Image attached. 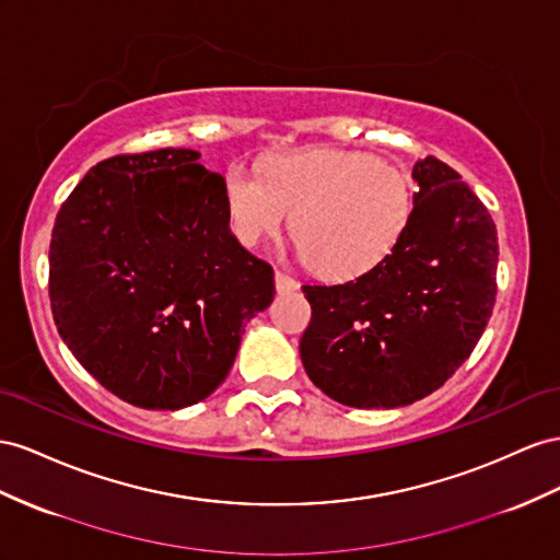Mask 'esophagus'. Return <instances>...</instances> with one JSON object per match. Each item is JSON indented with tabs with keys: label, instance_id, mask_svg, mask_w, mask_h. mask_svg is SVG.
Masks as SVG:
<instances>
[{
	"label": "esophagus",
	"instance_id": "esophagus-1",
	"mask_svg": "<svg viewBox=\"0 0 560 560\" xmlns=\"http://www.w3.org/2000/svg\"><path fill=\"white\" fill-rule=\"evenodd\" d=\"M296 287H299V282H296L292 276L282 273V270H276V290H278L280 294H284V292H294Z\"/></svg>",
	"mask_w": 560,
	"mask_h": 560
}]
</instances>
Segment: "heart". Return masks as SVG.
<instances>
[{
    "label": "heart",
    "mask_w": 560,
    "mask_h": 560,
    "mask_svg": "<svg viewBox=\"0 0 560 560\" xmlns=\"http://www.w3.org/2000/svg\"><path fill=\"white\" fill-rule=\"evenodd\" d=\"M233 235L245 247L292 219L299 252L317 276L349 280L396 249L415 211V186L396 164L358 150L276 155L264 172L231 164L223 180Z\"/></svg>",
    "instance_id": "1"
}]
</instances>
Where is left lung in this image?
Returning a JSON list of instances; mask_svg holds the SVG:
<instances>
[{
	"mask_svg": "<svg viewBox=\"0 0 560 560\" xmlns=\"http://www.w3.org/2000/svg\"><path fill=\"white\" fill-rule=\"evenodd\" d=\"M415 211L386 259L343 284H304L299 343L311 382L349 407H390L441 388L471 355L497 294V229L462 176L415 164Z\"/></svg>",
	"mask_w": 560,
	"mask_h": 560,
	"instance_id": "1",
	"label": "left lung"
}]
</instances>
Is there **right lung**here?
Wrapping results in <instances>:
<instances>
[{"label":"right lung","mask_w":560,"mask_h":560,"mask_svg":"<svg viewBox=\"0 0 560 560\" xmlns=\"http://www.w3.org/2000/svg\"><path fill=\"white\" fill-rule=\"evenodd\" d=\"M188 148L98 162L60 207L49 299L94 380L143 410H180L229 376L273 268L229 229L223 176Z\"/></svg>","instance_id":"obj_1"}]
</instances>
